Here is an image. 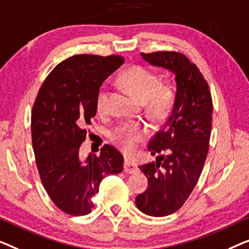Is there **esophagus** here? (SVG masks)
Returning <instances> with one entry per match:
<instances>
[{"instance_id": "34e87169", "label": "esophagus", "mask_w": 249, "mask_h": 249, "mask_svg": "<svg viewBox=\"0 0 249 249\" xmlns=\"http://www.w3.org/2000/svg\"><path fill=\"white\" fill-rule=\"evenodd\" d=\"M124 171L125 173H136L138 171L137 164H136L134 161H131V160L125 159L124 164Z\"/></svg>"}]
</instances>
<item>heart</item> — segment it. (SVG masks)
Instances as JSON below:
<instances>
[{"instance_id":"obj_1","label":"heart","mask_w":249,"mask_h":249,"mask_svg":"<svg viewBox=\"0 0 249 249\" xmlns=\"http://www.w3.org/2000/svg\"><path fill=\"white\" fill-rule=\"evenodd\" d=\"M120 79L136 97L142 102H148L149 108L156 115H163L172 107L175 101V91L172 88L164 87L161 77L151 69L136 66L129 68L120 76ZM110 89L103 84L96 96V108L100 113L107 110ZM146 135V129L138 122L122 124L111 132V138L115 144L125 152H130L136 144Z\"/></svg>"}]
</instances>
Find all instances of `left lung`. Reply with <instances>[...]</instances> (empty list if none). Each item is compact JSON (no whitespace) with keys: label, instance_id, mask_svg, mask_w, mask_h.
<instances>
[{"label":"left lung","instance_id":"1","mask_svg":"<svg viewBox=\"0 0 249 249\" xmlns=\"http://www.w3.org/2000/svg\"><path fill=\"white\" fill-rule=\"evenodd\" d=\"M141 55L152 66L171 71L177 83L172 110L147 147L152 155H156V162L139 166L148 187L135 200L146 215L166 216L183 205L202 173L212 129V97L198 68L183 54L155 52Z\"/></svg>","mask_w":249,"mask_h":249}]
</instances>
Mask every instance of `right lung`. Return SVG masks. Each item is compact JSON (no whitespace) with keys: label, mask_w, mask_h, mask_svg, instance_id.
<instances>
[{"label":"right lung","mask_w":249,"mask_h":249,"mask_svg":"<svg viewBox=\"0 0 249 249\" xmlns=\"http://www.w3.org/2000/svg\"><path fill=\"white\" fill-rule=\"evenodd\" d=\"M124 63L118 55H73L57 64L39 88L32 113V139L40 180L53 203L73 216L91 212L105 176L124 170V156L105 145L100 156H79L86 125L96 115L104 80Z\"/></svg>","instance_id":"1"}]
</instances>
